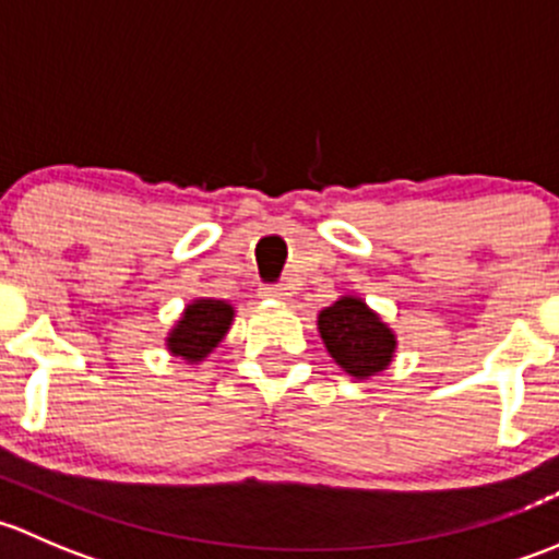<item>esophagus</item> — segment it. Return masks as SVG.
I'll return each instance as SVG.
<instances>
[{
    "label": "esophagus",
    "instance_id": "34e87169",
    "mask_svg": "<svg viewBox=\"0 0 559 559\" xmlns=\"http://www.w3.org/2000/svg\"><path fill=\"white\" fill-rule=\"evenodd\" d=\"M262 297H270V300L284 302V300H289V297H292V289H289V286H284V284H281V286H264Z\"/></svg>",
    "mask_w": 559,
    "mask_h": 559
}]
</instances>
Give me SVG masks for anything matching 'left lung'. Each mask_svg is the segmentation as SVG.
I'll use <instances>...</instances> for the list:
<instances>
[{"mask_svg": "<svg viewBox=\"0 0 559 559\" xmlns=\"http://www.w3.org/2000/svg\"><path fill=\"white\" fill-rule=\"evenodd\" d=\"M316 326L326 354L352 379H373L392 365L397 335L362 297L343 295L332 306L321 308Z\"/></svg>", "mask_w": 559, "mask_h": 559, "instance_id": "8db88e82", "label": "left lung"}]
</instances>
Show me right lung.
<instances>
[{"label": "right lung", "instance_id": "add662e5", "mask_svg": "<svg viewBox=\"0 0 559 559\" xmlns=\"http://www.w3.org/2000/svg\"><path fill=\"white\" fill-rule=\"evenodd\" d=\"M233 321L235 308L227 300L197 297L183 308V313L167 332V352H170V357L186 359V365L205 362L207 354L216 352L218 343L227 337Z\"/></svg>", "mask_w": 559, "mask_h": 559}]
</instances>
